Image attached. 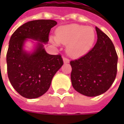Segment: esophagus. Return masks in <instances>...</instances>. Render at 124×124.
Listing matches in <instances>:
<instances>
[{"instance_id": "1", "label": "esophagus", "mask_w": 124, "mask_h": 124, "mask_svg": "<svg viewBox=\"0 0 124 124\" xmlns=\"http://www.w3.org/2000/svg\"><path fill=\"white\" fill-rule=\"evenodd\" d=\"M63 61H64V64H66V63H69V62H70L69 59H68L66 58H63Z\"/></svg>"}]
</instances>
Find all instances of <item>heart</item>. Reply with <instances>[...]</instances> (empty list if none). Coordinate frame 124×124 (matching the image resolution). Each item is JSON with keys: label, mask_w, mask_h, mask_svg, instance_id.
<instances>
[{"label": "heart", "mask_w": 124, "mask_h": 124, "mask_svg": "<svg viewBox=\"0 0 124 124\" xmlns=\"http://www.w3.org/2000/svg\"><path fill=\"white\" fill-rule=\"evenodd\" d=\"M95 38L96 34L92 27L71 24L58 28L55 39L51 38V40L56 45L59 44L66 45L67 54L73 58H78L90 50Z\"/></svg>", "instance_id": "heart-1"}]
</instances>
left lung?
I'll use <instances>...</instances> for the list:
<instances>
[{"label":"left lung","mask_w":124,"mask_h":124,"mask_svg":"<svg viewBox=\"0 0 124 124\" xmlns=\"http://www.w3.org/2000/svg\"><path fill=\"white\" fill-rule=\"evenodd\" d=\"M97 42L90 51L72 60L71 81L75 90L89 97L101 95L114 82L117 74V55L108 36L96 27Z\"/></svg>","instance_id":"left-lung-1"}]
</instances>
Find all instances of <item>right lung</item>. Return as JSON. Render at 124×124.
<instances>
[{
	"label": "right lung",
	"mask_w": 124,
	"mask_h": 124,
	"mask_svg": "<svg viewBox=\"0 0 124 124\" xmlns=\"http://www.w3.org/2000/svg\"><path fill=\"white\" fill-rule=\"evenodd\" d=\"M56 24L53 20L29 21L10 37L7 54L8 77L15 90L26 98H37L46 93L63 65L60 54H48L44 47L48 42L51 28ZM28 39L38 41L32 52L23 48Z\"/></svg>",
	"instance_id": "obj_1"
}]
</instances>
